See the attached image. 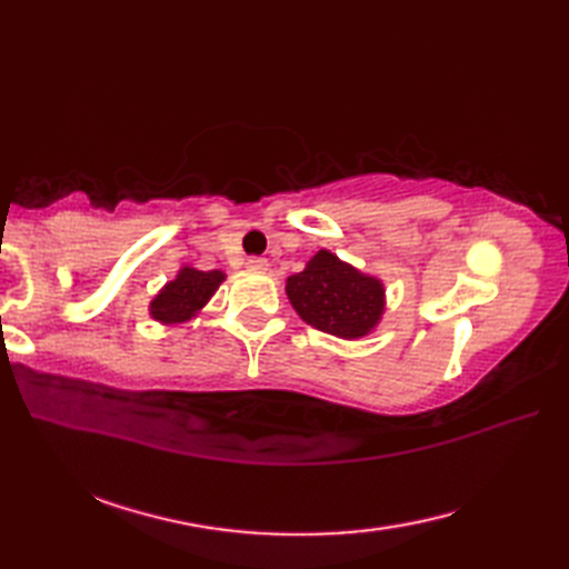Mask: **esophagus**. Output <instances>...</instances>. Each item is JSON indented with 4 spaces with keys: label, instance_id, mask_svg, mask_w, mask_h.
I'll list each match as a JSON object with an SVG mask.
<instances>
[{
    "label": "esophagus",
    "instance_id": "34e87169",
    "mask_svg": "<svg viewBox=\"0 0 569 569\" xmlns=\"http://www.w3.org/2000/svg\"><path fill=\"white\" fill-rule=\"evenodd\" d=\"M247 269L249 271H266V269H269V261H266L263 257H249L247 259Z\"/></svg>",
    "mask_w": 569,
    "mask_h": 569
}]
</instances>
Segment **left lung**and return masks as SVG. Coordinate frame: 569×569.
I'll list each match as a JSON object with an SVG mask.
<instances>
[{
    "instance_id": "obj_1",
    "label": "left lung",
    "mask_w": 569,
    "mask_h": 569,
    "mask_svg": "<svg viewBox=\"0 0 569 569\" xmlns=\"http://www.w3.org/2000/svg\"><path fill=\"white\" fill-rule=\"evenodd\" d=\"M286 293L312 328L337 337H365L383 312V288L330 251H318L306 271L288 278Z\"/></svg>"
}]
</instances>
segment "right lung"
<instances>
[{
    "mask_svg": "<svg viewBox=\"0 0 569 569\" xmlns=\"http://www.w3.org/2000/svg\"><path fill=\"white\" fill-rule=\"evenodd\" d=\"M224 281L222 271L180 269L178 278L166 283L163 291L151 303V316L161 322H186L208 303L217 286Z\"/></svg>",
    "mask_w": 569,
    "mask_h": 569,
    "instance_id": "add662e5",
    "label": "right lung"
}]
</instances>
